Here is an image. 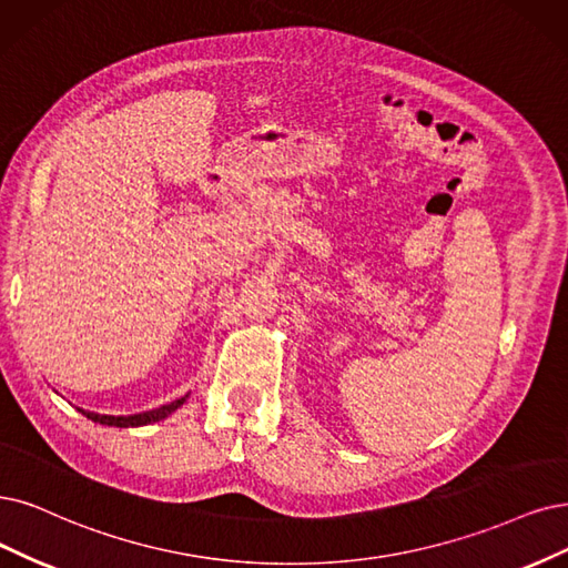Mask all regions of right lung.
<instances>
[{"label": "right lung", "mask_w": 568, "mask_h": 568, "mask_svg": "<svg viewBox=\"0 0 568 568\" xmlns=\"http://www.w3.org/2000/svg\"><path fill=\"white\" fill-rule=\"evenodd\" d=\"M186 397V395H184ZM184 397H180V400H173L168 403L159 409H152V412H142V414H133V416H104V414H93V412H83L79 409L83 416L91 418V422L95 424H102V426H116V428H129V426H146V424H154V422H161V418H165L171 412H175L182 403Z\"/></svg>", "instance_id": "obj_1"}]
</instances>
